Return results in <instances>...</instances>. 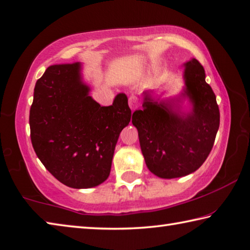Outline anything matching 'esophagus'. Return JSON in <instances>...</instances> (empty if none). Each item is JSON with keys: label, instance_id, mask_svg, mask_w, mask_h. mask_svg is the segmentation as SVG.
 <instances>
[{"label": "esophagus", "instance_id": "obj_1", "mask_svg": "<svg viewBox=\"0 0 250 250\" xmlns=\"http://www.w3.org/2000/svg\"><path fill=\"white\" fill-rule=\"evenodd\" d=\"M128 104H129V107L132 108V110L136 109L138 106H140V102H138L137 96H135V95L130 96L129 100H128Z\"/></svg>", "mask_w": 250, "mask_h": 250}]
</instances>
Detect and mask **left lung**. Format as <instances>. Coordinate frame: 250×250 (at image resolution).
Returning a JSON list of instances; mask_svg holds the SVG:
<instances>
[{
	"label": "left lung",
	"instance_id": "1",
	"mask_svg": "<svg viewBox=\"0 0 250 250\" xmlns=\"http://www.w3.org/2000/svg\"><path fill=\"white\" fill-rule=\"evenodd\" d=\"M197 60L185 63L186 87L182 95L193 104L190 113L179 112V100L155 102L145 92L143 109L133 113L141 149L148 169L161 178L183 177L197 170L209 155L219 128L215 93L205 81Z\"/></svg>",
	"mask_w": 250,
	"mask_h": 250
}]
</instances>
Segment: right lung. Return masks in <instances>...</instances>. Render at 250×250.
Here are the masks:
<instances>
[{
  "label": "right lung",
  "mask_w": 250,
  "mask_h": 250,
  "mask_svg": "<svg viewBox=\"0 0 250 250\" xmlns=\"http://www.w3.org/2000/svg\"><path fill=\"white\" fill-rule=\"evenodd\" d=\"M88 92L81 63L52 65L36 82L30 109L33 148L45 168L72 188L107 179L117 140L132 116L125 94L101 106Z\"/></svg>",
  "instance_id": "add662e5"
}]
</instances>
